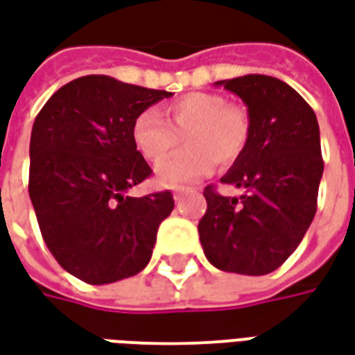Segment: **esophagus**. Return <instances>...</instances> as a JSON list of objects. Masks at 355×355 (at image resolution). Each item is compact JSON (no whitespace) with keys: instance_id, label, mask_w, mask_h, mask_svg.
I'll list each match as a JSON object with an SVG mask.
<instances>
[{"instance_id":"obj_1","label":"esophagus","mask_w":355,"mask_h":355,"mask_svg":"<svg viewBox=\"0 0 355 355\" xmlns=\"http://www.w3.org/2000/svg\"><path fill=\"white\" fill-rule=\"evenodd\" d=\"M181 196H183V189H178V191H174V200H175V202H180Z\"/></svg>"}]
</instances>
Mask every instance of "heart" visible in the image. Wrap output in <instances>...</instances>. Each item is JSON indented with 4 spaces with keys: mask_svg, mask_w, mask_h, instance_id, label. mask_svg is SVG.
<instances>
[{
    "mask_svg": "<svg viewBox=\"0 0 355 355\" xmlns=\"http://www.w3.org/2000/svg\"><path fill=\"white\" fill-rule=\"evenodd\" d=\"M166 123L153 111H141L132 123V141L144 159L159 162L179 145L186 149L155 170L164 187H181L211 174L216 162L234 164L252 138L250 113L216 92H191L164 105Z\"/></svg>",
    "mask_w": 355,
    "mask_h": 355,
    "instance_id": "obj_1",
    "label": "heart"
}]
</instances>
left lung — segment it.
<instances>
[{
  "instance_id": "8db88e82",
  "label": "left lung",
  "mask_w": 355,
  "mask_h": 355,
  "mask_svg": "<svg viewBox=\"0 0 355 355\" xmlns=\"http://www.w3.org/2000/svg\"><path fill=\"white\" fill-rule=\"evenodd\" d=\"M216 85L242 98L252 138L221 178L242 195L204 189L200 244L219 270L263 276L284 265L315 216L323 174L320 126L304 98L276 77L252 73Z\"/></svg>"
}]
</instances>
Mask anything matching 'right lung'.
Listing matches in <instances>:
<instances>
[{"label":"right lung","mask_w":355,"mask_h":355,"mask_svg":"<svg viewBox=\"0 0 355 355\" xmlns=\"http://www.w3.org/2000/svg\"><path fill=\"white\" fill-rule=\"evenodd\" d=\"M172 92L87 75L54 92L30 139V198L58 265L103 286L141 272L159 225L174 209L170 191L126 196L151 175L132 141V123Z\"/></svg>","instance_id":"obj_1"}]
</instances>
